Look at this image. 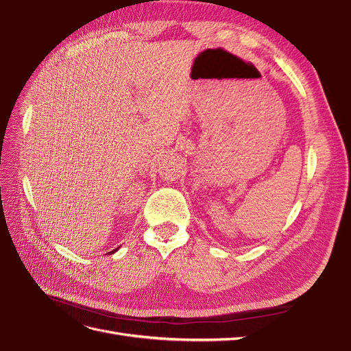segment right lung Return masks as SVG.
Segmentation results:
<instances>
[{"label": "right lung", "instance_id": "obj_1", "mask_svg": "<svg viewBox=\"0 0 351 351\" xmlns=\"http://www.w3.org/2000/svg\"><path fill=\"white\" fill-rule=\"evenodd\" d=\"M117 249H119V247H117ZM117 249H115V250H112V252H110V253H114V252H117Z\"/></svg>", "mask_w": 351, "mask_h": 351}]
</instances>
